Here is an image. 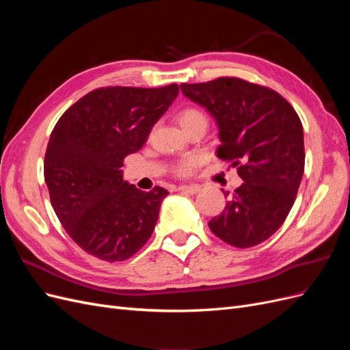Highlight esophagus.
I'll list each match as a JSON object with an SVG mask.
<instances>
[{"instance_id": "34e87169", "label": "esophagus", "mask_w": 350, "mask_h": 350, "mask_svg": "<svg viewBox=\"0 0 350 350\" xmlns=\"http://www.w3.org/2000/svg\"><path fill=\"white\" fill-rule=\"evenodd\" d=\"M178 189L183 193H187V194H197L201 188L198 185H179Z\"/></svg>"}]
</instances>
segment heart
<instances>
[{
	"instance_id": "1",
	"label": "heart",
	"mask_w": 350,
	"mask_h": 350,
	"mask_svg": "<svg viewBox=\"0 0 350 350\" xmlns=\"http://www.w3.org/2000/svg\"><path fill=\"white\" fill-rule=\"evenodd\" d=\"M178 121L181 124L183 129L187 131L189 126H193L197 122H207V118L203 111L189 107V108H184L178 113ZM201 163H203V156L196 154V153L188 154L175 165V174L179 176H189L196 172V169Z\"/></svg>"
}]
</instances>
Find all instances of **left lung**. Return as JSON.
<instances>
[{
  "label": "left lung",
  "instance_id": "left-lung-1",
  "mask_svg": "<svg viewBox=\"0 0 350 350\" xmlns=\"http://www.w3.org/2000/svg\"><path fill=\"white\" fill-rule=\"evenodd\" d=\"M179 88L216 120L217 156L237 166L243 181L208 228L232 247L258 245L283 225L304 175L298 113L278 92L238 77Z\"/></svg>",
  "mask_w": 350,
  "mask_h": 350
}]
</instances>
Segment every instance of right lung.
Listing matches in <instances>:
<instances>
[{
  "label": "right lung",
  "instance_id": "add662e5",
  "mask_svg": "<svg viewBox=\"0 0 350 350\" xmlns=\"http://www.w3.org/2000/svg\"><path fill=\"white\" fill-rule=\"evenodd\" d=\"M165 88H100L62 113L51 133L44 174L51 204L77 245L103 261H124L149 241L162 200L122 179L124 159L139 152L178 96Z\"/></svg>",
  "mask_w": 350,
  "mask_h": 350
}]
</instances>
